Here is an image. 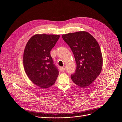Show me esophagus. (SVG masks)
<instances>
[{
  "instance_id": "obj_1",
  "label": "esophagus",
  "mask_w": 122,
  "mask_h": 122,
  "mask_svg": "<svg viewBox=\"0 0 122 122\" xmlns=\"http://www.w3.org/2000/svg\"><path fill=\"white\" fill-rule=\"evenodd\" d=\"M65 69H66V67L65 66H62V67H60V71H64Z\"/></svg>"
}]
</instances>
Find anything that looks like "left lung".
I'll return each instance as SVG.
<instances>
[{
    "mask_svg": "<svg viewBox=\"0 0 122 122\" xmlns=\"http://www.w3.org/2000/svg\"><path fill=\"white\" fill-rule=\"evenodd\" d=\"M62 38L72 51L77 65L71 78L78 86L86 87L96 80L102 70L103 58L99 45L86 31L64 34Z\"/></svg>",
    "mask_w": 122,
    "mask_h": 122,
    "instance_id": "left-lung-1",
    "label": "left lung"
}]
</instances>
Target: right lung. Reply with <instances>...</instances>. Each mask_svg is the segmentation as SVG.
Segmentation results:
<instances>
[{
  "label": "right lung",
  "mask_w": 122,
  "mask_h": 122,
  "mask_svg": "<svg viewBox=\"0 0 122 122\" xmlns=\"http://www.w3.org/2000/svg\"><path fill=\"white\" fill-rule=\"evenodd\" d=\"M60 36L36 34L28 41L25 47L23 64L25 72L29 79L42 89L54 84L58 75L50 51Z\"/></svg>",
  "instance_id": "1"
}]
</instances>
